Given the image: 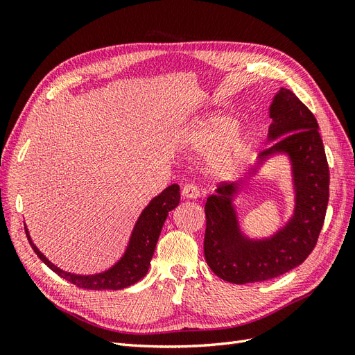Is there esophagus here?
<instances>
[{"label":"esophagus","mask_w":355,"mask_h":355,"mask_svg":"<svg viewBox=\"0 0 355 355\" xmlns=\"http://www.w3.org/2000/svg\"><path fill=\"white\" fill-rule=\"evenodd\" d=\"M201 194V191L197 184H187L184 188H182V197L184 198H198Z\"/></svg>","instance_id":"obj_1"}]
</instances>
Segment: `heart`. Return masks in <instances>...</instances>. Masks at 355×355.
<instances>
[{"mask_svg": "<svg viewBox=\"0 0 355 355\" xmlns=\"http://www.w3.org/2000/svg\"><path fill=\"white\" fill-rule=\"evenodd\" d=\"M235 127L237 123L228 115H210L201 120L189 136L192 145L204 151L221 145L214 157V167L223 173L239 168L249 154L250 137L243 132H234Z\"/></svg>", "mask_w": 355, "mask_h": 355, "instance_id": "obj_1", "label": "heart"}]
</instances>
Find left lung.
Masks as SVG:
<instances>
[{"mask_svg":"<svg viewBox=\"0 0 355 355\" xmlns=\"http://www.w3.org/2000/svg\"><path fill=\"white\" fill-rule=\"evenodd\" d=\"M270 139L261 154L287 153L293 163L296 185L295 218L271 240L241 237L230 196L237 185H220L206 207L204 256L210 270L225 282L245 284L271 280L302 263L314 250L329 202V164L314 114L293 92L282 89L271 106ZM284 137L282 138L281 136Z\"/></svg>","mask_w":355,"mask_h":355,"instance_id":"obj_1","label":"left lung"}]
</instances>
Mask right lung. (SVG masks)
Wrapping results in <instances>:
<instances>
[{
    "mask_svg": "<svg viewBox=\"0 0 355 355\" xmlns=\"http://www.w3.org/2000/svg\"><path fill=\"white\" fill-rule=\"evenodd\" d=\"M179 201V187L170 185L161 192L158 197H155L149 202V206L142 211L141 218H139L136 223L130 239V244H128L123 259L116 265H114L111 270L96 275H75L59 270L58 266L53 265L47 257L37 249L34 243L31 241L28 231H25L31 247L34 249L40 259L44 262L51 271H55L58 275L65 278L69 283L80 288L87 290H120L137 283L142 277L146 275L161 228H163L168 211L178 207Z\"/></svg>",
    "mask_w": 355,
    "mask_h": 355,
    "instance_id": "right-lung-1",
    "label": "right lung"
}]
</instances>
